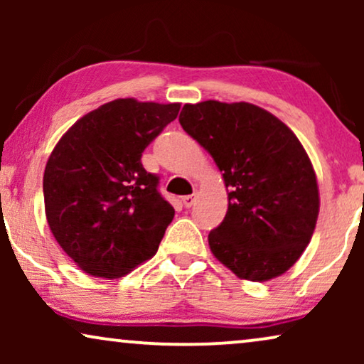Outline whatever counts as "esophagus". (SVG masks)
<instances>
[{
    "label": "esophagus",
    "instance_id": "esophagus-1",
    "mask_svg": "<svg viewBox=\"0 0 364 364\" xmlns=\"http://www.w3.org/2000/svg\"><path fill=\"white\" fill-rule=\"evenodd\" d=\"M193 202H196V193H192V196H186V197H182V203H183V207L191 208V207L193 205Z\"/></svg>",
    "mask_w": 364,
    "mask_h": 364
}]
</instances>
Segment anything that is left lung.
Listing matches in <instances>:
<instances>
[{
    "label": "left lung",
    "instance_id": "obj_1",
    "mask_svg": "<svg viewBox=\"0 0 364 364\" xmlns=\"http://www.w3.org/2000/svg\"><path fill=\"white\" fill-rule=\"evenodd\" d=\"M178 122L210 154L227 187L213 257L238 278L268 282L295 265L320 212L315 168L293 131L250 102L186 104Z\"/></svg>",
    "mask_w": 364,
    "mask_h": 364
}]
</instances>
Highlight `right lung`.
Instances as JSON below:
<instances>
[{"instance_id":"right-lung-1","label":"right lung","mask_w":364,"mask_h":364,"mask_svg":"<svg viewBox=\"0 0 364 364\" xmlns=\"http://www.w3.org/2000/svg\"><path fill=\"white\" fill-rule=\"evenodd\" d=\"M178 109L116 99L74 122L53 149L43 177L48 225L82 272L121 278L156 255L176 212L141 157Z\"/></svg>"}]
</instances>
